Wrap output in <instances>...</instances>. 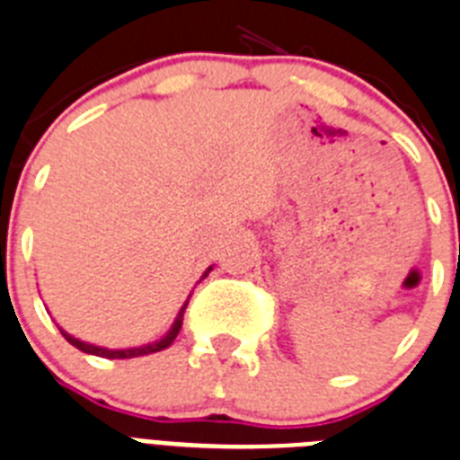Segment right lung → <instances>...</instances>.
<instances>
[{
  "instance_id": "1",
  "label": "right lung",
  "mask_w": 460,
  "mask_h": 460,
  "mask_svg": "<svg viewBox=\"0 0 460 460\" xmlns=\"http://www.w3.org/2000/svg\"><path fill=\"white\" fill-rule=\"evenodd\" d=\"M212 271V266L208 269L206 273H203V278L208 276V273ZM191 296V295H189ZM189 299L184 302V306L180 308V314H177L175 323H172V327L168 332H165L164 337L158 339V341H152V343H145V346H135V349H105V346H95V343H88V341H81V339L72 337V334H67V332L63 330V327H58L60 330V334H63L65 339H67L72 346H76L79 350H84V353L88 355H100V358H110V360H121V358H140V355H149V353H158V350L168 349L172 341H175V337L180 334V330H182V315H184V308H187Z\"/></svg>"
}]
</instances>
